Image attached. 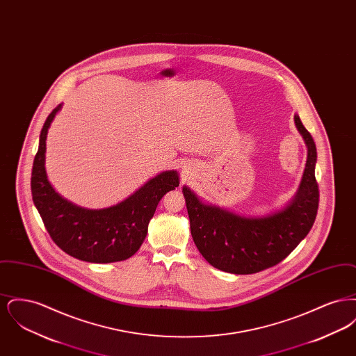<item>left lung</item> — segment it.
<instances>
[{"label":"left lung","mask_w":356,"mask_h":356,"mask_svg":"<svg viewBox=\"0 0 356 356\" xmlns=\"http://www.w3.org/2000/svg\"><path fill=\"white\" fill-rule=\"evenodd\" d=\"M295 124L308 156L298 193L283 211L266 218H244L205 205L189 188H183L193 241L215 268L236 275L267 270L284 260L312 228L319 207L316 147L299 116H295Z\"/></svg>","instance_id":"obj_1"}]
</instances>
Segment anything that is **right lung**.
Segmentation results:
<instances>
[{
    "label": "right lung",
    "mask_w": 356,
    "mask_h": 356,
    "mask_svg": "<svg viewBox=\"0 0 356 356\" xmlns=\"http://www.w3.org/2000/svg\"><path fill=\"white\" fill-rule=\"evenodd\" d=\"M57 105L45 121L32 170L33 203L51 240L67 254L89 263L121 261L137 252L148 232L161 197L179 186L176 170L151 179L124 202L104 209H85L63 199L51 186L45 172L47 135Z\"/></svg>",
    "instance_id": "1"
}]
</instances>
